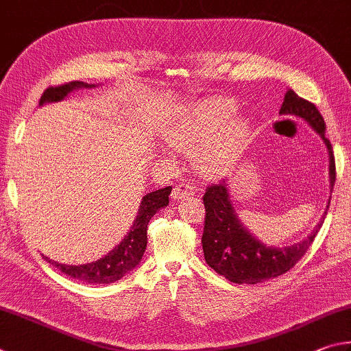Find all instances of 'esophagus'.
<instances>
[{
  "instance_id": "1",
  "label": "esophagus",
  "mask_w": 351,
  "mask_h": 351,
  "mask_svg": "<svg viewBox=\"0 0 351 351\" xmlns=\"http://www.w3.org/2000/svg\"><path fill=\"white\" fill-rule=\"evenodd\" d=\"M194 193H195V189H194V186L189 185V183H180V185H177L174 189H172L171 199L182 200L185 197H189V195H194Z\"/></svg>"
}]
</instances>
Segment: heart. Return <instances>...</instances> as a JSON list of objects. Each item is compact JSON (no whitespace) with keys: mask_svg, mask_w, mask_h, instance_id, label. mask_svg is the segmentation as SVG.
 Segmentation results:
<instances>
[{"mask_svg":"<svg viewBox=\"0 0 351 351\" xmlns=\"http://www.w3.org/2000/svg\"><path fill=\"white\" fill-rule=\"evenodd\" d=\"M236 110L232 98H205L169 123L163 140L176 149L194 151V165L202 176L223 177L242 157L251 132L250 120L234 115Z\"/></svg>","mask_w":351,"mask_h":351,"instance_id":"b5f03b06","label":"heart"}]
</instances>
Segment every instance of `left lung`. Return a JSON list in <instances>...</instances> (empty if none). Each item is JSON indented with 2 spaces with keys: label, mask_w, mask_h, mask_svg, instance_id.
<instances>
[{
  "label": "left lung",
  "mask_w": 351,
  "mask_h": 351,
  "mask_svg": "<svg viewBox=\"0 0 351 351\" xmlns=\"http://www.w3.org/2000/svg\"><path fill=\"white\" fill-rule=\"evenodd\" d=\"M282 115H293L308 123L313 131L327 146L328 151V176H330V193L333 191L336 180V166L333 146L325 137V121L315 104L300 98L291 89L287 90L284 103L279 110ZM331 199V195H330ZM206 210L205 228L202 236L205 261L214 271L223 276L225 279L234 284L254 285L259 282L274 279L287 273L296 265L310 245L315 241L317 231L327 216L328 205L325 208L324 216L319 223L313 228L308 236L304 237L288 247H269L245 228L242 220L232 205L228 183L222 182L219 185L208 186L204 195Z\"/></svg>",
  "instance_id": "obj_1"
}]
</instances>
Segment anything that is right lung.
Segmentation results:
<instances>
[{"label": "right lung", "instance_id": "obj_1", "mask_svg": "<svg viewBox=\"0 0 351 351\" xmlns=\"http://www.w3.org/2000/svg\"><path fill=\"white\" fill-rule=\"evenodd\" d=\"M95 86L97 84H88L83 82H71L57 86V88H49L41 95L40 106L45 103H57L64 100L71 92L77 89H90L95 88ZM171 189L172 186L157 189V191L147 193L141 199L137 216H135L134 223L126 232V236L101 259L84 263V265H66V263L51 261L46 256L43 257L49 263H52L53 267H57L61 273L71 276L77 280L86 282V284H112V282L120 280L140 263L147 243V223L160 208H165L169 204Z\"/></svg>", "mask_w": 351, "mask_h": 351}]
</instances>
